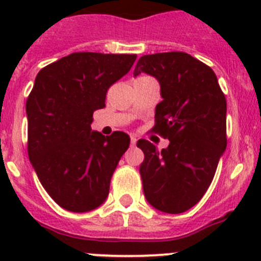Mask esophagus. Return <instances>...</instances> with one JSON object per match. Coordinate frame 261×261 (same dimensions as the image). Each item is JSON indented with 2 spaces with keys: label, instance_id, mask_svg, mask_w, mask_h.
I'll list each match as a JSON object with an SVG mask.
<instances>
[{
  "label": "esophagus",
  "instance_id": "34e87169",
  "mask_svg": "<svg viewBox=\"0 0 261 261\" xmlns=\"http://www.w3.org/2000/svg\"><path fill=\"white\" fill-rule=\"evenodd\" d=\"M136 142H137V138L135 136H130V144H132V146H135Z\"/></svg>",
  "mask_w": 261,
  "mask_h": 261
}]
</instances>
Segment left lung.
Wrapping results in <instances>:
<instances>
[{"label": "left lung", "mask_w": 261, "mask_h": 261, "mask_svg": "<svg viewBox=\"0 0 261 261\" xmlns=\"http://www.w3.org/2000/svg\"><path fill=\"white\" fill-rule=\"evenodd\" d=\"M141 73L158 80L163 98L151 130L170 140L162 150L138 140L145 197L158 211L183 213L205 195L227 145L225 94L212 68L186 52L145 55L133 75Z\"/></svg>", "instance_id": "obj_1"}]
</instances>
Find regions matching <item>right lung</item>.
Wrapping results in <instances>:
<instances>
[{
  "label": "right lung",
  "instance_id": "obj_1",
  "mask_svg": "<svg viewBox=\"0 0 261 261\" xmlns=\"http://www.w3.org/2000/svg\"><path fill=\"white\" fill-rule=\"evenodd\" d=\"M137 55L75 52L41 69L26 102L27 151L41 186L75 213L102 205L130 138L93 132L94 111Z\"/></svg>",
  "mask_w": 261,
  "mask_h": 261
}]
</instances>
